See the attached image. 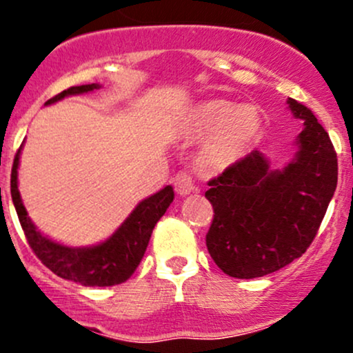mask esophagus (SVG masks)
<instances>
[{
    "label": "esophagus",
    "mask_w": 353,
    "mask_h": 353,
    "mask_svg": "<svg viewBox=\"0 0 353 353\" xmlns=\"http://www.w3.org/2000/svg\"><path fill=\"white\" fill-rule=\"evenodd\" d=\"M174 189L179 196H188L194 190L192 177L188 172H177L176 177H174Z\"/></svg>",
    "instance_id": "1"
}]
</instances>
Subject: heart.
Returning <instances> with one entry per match:
<instances>
[{
	"mask_svg": "<svg viewBox=\"0 0 353 353\" xmlns=\"http://www.w3.org/2000/svg\"><path fill=\"white\" fill-rule=\"evenodd\" d=\"M261 131L262 117L257 109L225 99L199 103L189 117L190 134L209 137L202 149V164L214 172L241 163L252 151Z\"/></svg>",
	"mask_w": 353,
	"mask_h": 353,
	"instance_id": "b5f03b06",
	"label": "heart"
}]
</instances>
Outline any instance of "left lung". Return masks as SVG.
Masks as SVG:
<instances>
[{
    "label": "left lung",
    "mask_w": 353,
    "mask_h": 353,
    "mask_svg": "<svg viewBox=\"0 0 353 353\" xmlns=\"http://www.w3.org/2000/svg\"><path fill=\"white\" fill-rule=\"evenodd\" d=\"M287 104L303 121L289 164L272 169L264 154L252 151L209 181L214 219L205 244L230 277H262L301 257L337 188V154L327 131L309 108L292 98Z\"/></svg>",
    "instance_id": "left-lung-1"
}]
</instances>
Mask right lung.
Listing matches in <instances>:
<instances>
[{"label":"right lung","instance_id":"right-lung-1","mask_svg":"<svg viewBox=\"0 0 353 353\" xmlns=\"http://www.w3.org/2000/svg\"><path fill=\"white\" fill-rule=\"evenodd\" d=\"M99 88L101 84L96 83L72 86L46 101L44 106L58 103L68 96L84 94V92H91ZM21 149L23 145L16 152L13 169H11V197H13V204L19 222H21L24 236H26L28 244L33 249L36 257L61 279L81 283V285L109 287L128 281L134 274L139 262L143 261L154 225L164 216V212L174 201L172 185H165L159 192L141 201L134 210L125 217L123 224L116 229V232L104 242L89 247H70L54 242L39 232L28 216L18 190V168Z\"/></svg>","mask_w":353,"mask_h":353}]
</instances>
